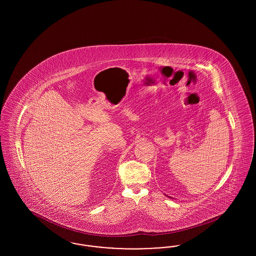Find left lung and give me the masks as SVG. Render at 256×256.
<instances>
[{"label":"left lung","instance_id":"obj_1","mask_svg":"<svg viewBox=\"0 0 256 256\" xmlns=\"http://www.w3.org/2000/svg\"><path fill=\"white\" fill-rule=\"evenodd\" d=\"M169 198H170V196H169Z\"/></svg>","mask_w":256,"mask_h":256}]
</instances>
